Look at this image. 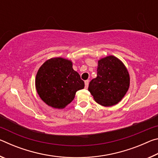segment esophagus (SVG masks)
<instances>
[{
    "mask_svg": "<svg viewBox=\"0 0 158 158\" xmlns=\"http://www.w3.org/2000/svg\"><path fill=\"white\" fill-rule=\"evenodd\" d=\"M89 84V80H86V81H85V89H88Z\"/></svg>",
    "mask_w": 158,
    "mask_h": 158,
    "instance_id": "34e87169",
    "label": "esophagus"
}]
</instances>
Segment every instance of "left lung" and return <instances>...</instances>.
Segmentation results:
<instances>
[{"label": "left lung", "mask_w": 158, "mask_h": 158, "mask_svg": "<svg viewBox=\"0 0 158 158\" xmlns=\"http://www.w3.org/2000/svg\"><path fill=\"white\" fill-rule=\"evenodd\" d=\"M129 86L130 76L124 64L109 56L98 60L97 77L90 81L89 90L96 102L111 106L122 100Z\"/></svg>", "instance_id": "obj_1"}]
</instances>
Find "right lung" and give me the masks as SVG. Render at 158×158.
<instances>
[{
	"label": "right lung",
	"mask_w": 158,
	"mask_h": 158,
	"mask_svg": "<svg viewBox=\"0 0 158 158\" xmlns=\"http://www.w3.org/2000/svg\"><path fill=\"white\" fill-rule=\"evenodd\" d=\"M35 87L47 105L63 109L74 100L84 82L73 68V63L63 58H53L43 63L37 71Z\"/></svg>",
	"instance_id": "1"
}]
</instances>
